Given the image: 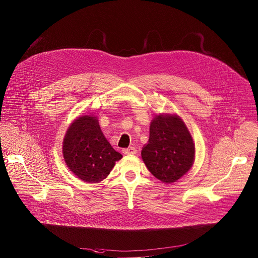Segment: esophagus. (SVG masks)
Instances as JSON below:
<instances>
[{
	"label": "esophagus",
	"mask_w": 258,
	"mask_h": 258,
	"mask_svg": "<svg viewBox=\"0 0 258 258\" xmlns=\"http://www.w3.org/2000/svg\"><path fill=\"white\" fill-rule=\"evenodd\" d=\"M122 153L124 155H136L137 154V149L134 148V147H131L128 149H124L122 150Z\"/></svg>",
	"instance_id": "obj_1"
}]
</instances>
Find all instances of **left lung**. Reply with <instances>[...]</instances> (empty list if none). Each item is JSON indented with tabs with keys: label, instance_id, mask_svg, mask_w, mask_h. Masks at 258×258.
<instances>
[{
	"label": "left lung",
	"instance_id": "8db88e82",
	"mask_svg": "<svg viewBox=\"0 0 258 258\" xmlns=\"http://www.w3.org/2000/svg\"><path fill=\"white\" fill-rule=\"evenodd\" d=\"M195 155V143L183 120L177 114L155 115L149 143L142 151L152 174L164 183L174 182L190 169Z\"/></svg>",
	"mask_w": 258,
	"mask_h": 258
}]
</instances>
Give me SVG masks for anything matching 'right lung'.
<instances>
[{"mask_svg":"<svg viewBox=\"0 0 258 258\" xmlns=\"http://www.w3.org/2000/svg\"><path fill=\"white\" fill-rule=\"evenodd\" d=\"M62 155L70 170L89 183L100 182L122 155L112 149L92 114L79 116L69 126L63 143Z\"/></svg>","mask_w":258,"mask_h":258,"instance_id":"right-lung-1","label":"right lung"}]
</instances>
